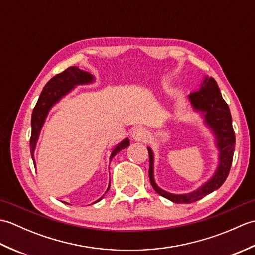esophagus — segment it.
Here are the masks:
<instances>
[{
    "label": "esophagus",
    "instance_id": "esophagus-1",
    "mask_svg": "<svg viewBox=\"0 0 255 255\" xmlns=\"http://www.w3.org/2000/svg\"><path fill=\"white\" fill-rule=\"evenodd\" d=\"M132 139L136 141H144L148 137V131L144 128H134L131 133Z\"/></svg>",
    "mask_w": 255,
    "mask_h": 255
}]
</instances>
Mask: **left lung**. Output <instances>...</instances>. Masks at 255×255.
<instances>
[{
    "label": "left lung",
    "instance_id": "1",
    "mask_svg": "<svg viewBox=\"0 0 255 255\" xmlns=\"http://www.w3.org/2000/svg\"><path fill=\"white\" fill-rule=\"evenodd\" d=\"M191 106L203 117L204 124L208 127L215 139V147L218 150V164L208 181L202 184L197 189L186 194H173L162 189L154 180V153L152 149L149 151V178L154 191L171 202L176 204H189L202 199L206 195L218 189L229 174L232 158H234L236 137L232 128V118L230 110L218 84L214 78L205 75L199 88L188 95Z\"/></svg>",
    "mask_w": 255,
    "mask_h": 255
}]
</instances>
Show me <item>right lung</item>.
Returning a JSON list of instances; mask_svg holds the SVG:
<instances>
[{"label":"right lung","mask_w":255,"mask_h":255,"mask_svg":"<svg viewBox=\"0 0 255 255\" xmlns=\"http://www.w3.org/2000/svg\"><path fill=\"white\" fill-rule=\"evenodd\" d=\"M93 82H95L94 75L84 71V70L79 69L78 67H70L67 70H64L62 73L55 75V77H53L50 81H48V83L45 85L44 90H42L39 99H38L37 104L31 114L30 154H31L32 161H34L35 169H36L35 150H36L37 141L38 139H39V134L42 129V126H44L46 118L51 108L55 106L57 103L62 99V97L68 95L70 92L74 90L75 86L92 84ZM129 144H130V141H129L128 138H125L123 141L116 144L112 150L110 160H112L114 156L119 152V151L129 147ZM110 186H111V181H110V184H108L107 191L104 193V195L108 192ZM104 195L101 196L97 200H95L94 203H97L100 202V200H102L103 197H104ZM63 203L68 204L66 202Z\"/></svg>","instance_id":"right-lung-1"}]
</instances>
